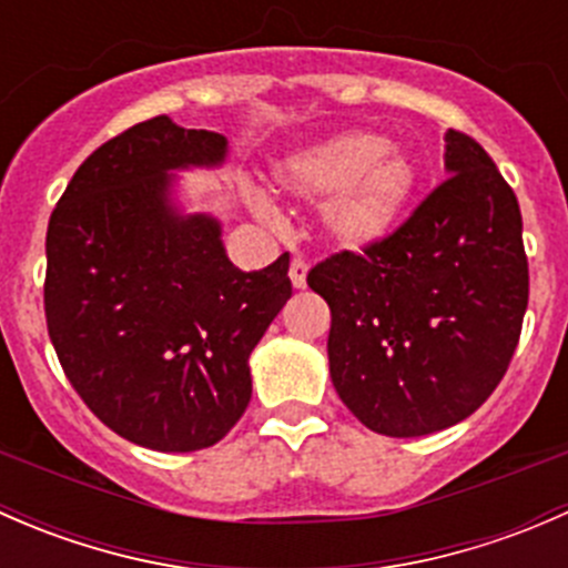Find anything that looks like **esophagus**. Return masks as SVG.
<instances>
[{
	"mask_svg": "<svg viewBox=\"0 0 568 568\" xmlns=\"http://www.w3.org/2000/svg\"><path fill=\"white\" fill-rule=\"evenodd\" d=\"M288 277H291V285H294V288H305V285H307V263L302 261V257H294V261H291Z\"/></svg>",
	"mask_w": 568,
	"mask_h": 568,
	"instance_id": "obj_1",
	"label": "esophagus"
}]
</instances>
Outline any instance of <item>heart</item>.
<instances>
[{
	"mask_svg": "<svg viewBox=\"0 0 568 568\" xmlns=\"http://www.w3.org/2000/svg\"><path fill=\"white\" fill-rule=\"evenodd\" d=\"M274 181L288 197L321 205L326 242L359 255L393 236L415 200L420 170L385 134L348 129L285 153ZM252 209L274 220V205L263 194H252Z\"/></svg>",
	"mask_w": 568,
	"mask_h": 568,
	"instance_id": "b5f03b06",
	"label": "heart"
}]
</instances>
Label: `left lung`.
I'll return each mask as SVG.
<instances>
[{
    "mask_svg": "<svg viewBox=\"0 0 568 568\" xmlns=\"http://www.w3.org/2000/svg\"><path fill=\"white\" fill-rule=\"evenodd\" d=\"M445 173L385 244L307 274L332 311V385L385 437H423L473 415L500 385L528 311L517 194L454 129Z\"/></svg>",
    "mask_w": 568,
    "mask_h": 568,
    "instance_id": "obj_1",
    "label": "left lung"
}]
</instances>
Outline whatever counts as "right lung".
Returning a JSON list of instances; mask_svg holds the SVG:
<instances>
[{"label": "right lung", "mask_w": 568, "mask_h": 568, "mask_svg": "<svg viewBox=\"0 0 568 568\" xmlns=\"http://www.w3.org/2000/svg\"><path fill=\"white\" fill-rule=\"evenodd\" d=\"M227 140L168 114L84 159L45 233V324L62 371L114 434L162 454L220 443L252 395L250 354L291 300L288 252L257 272L181 178L220 170Z\"/></svg>", "instance_id": "1"}]
</instances>
